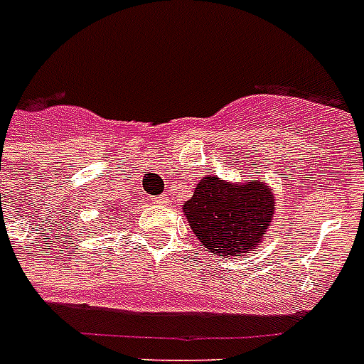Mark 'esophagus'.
Instances as JSON below:
<instances>
[{"label":"esophagus","instance_id":"1","mask_svg":"<svg viewBox=\"0 0 364 364\" xmlns=\"http://www.w3.org/2000/svg\"><path fill=\"white\" fill-rule=\"evenodd\" d=\"M153 202L154 204H166V202H168V194H160V196H154L153 198Z\"/></svg>","mask_w":364,"mask_h":364}]
</instances>
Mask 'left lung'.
<instances>
[{
    "instance_id": "obj_1",
    "label": "left lung",
    "mask_w": 364,
    "mask_h": 364,
    "mask_svg": "<svg viewBox=\"0 0 364 364\" xmlns=\"http://www.w3.org/2000/svg\"><path fill=\"white\" fill-rule=\"evenodd\" d=\"M183 210L202 245L221 257H240L264 238L274 215V194L255 179L230 185L204 177Z\"/></svg>"
}]
</instances>
